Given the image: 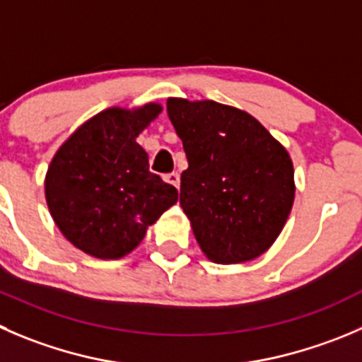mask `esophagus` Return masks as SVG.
Here are the masks:
<instances>
[{"label":"esophagus","instance_id":"obj_1","mask_svg":"<svg viewBox=\"0 0 362 362\" xmlns=\"http://www.w3.org/2000/svg\"><path fill=\"white\" fill-rule=\"evenodd\" d=\"M165 179H167V183L174 185L175 188H179V174H177V172H170V174L165 175Z\"/></svg>","mask_w":362,"mask_h":362}]
</instances>
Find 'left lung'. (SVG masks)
<instances>
[{
	"mask_svg": "<svg viewBox=\"0 0 362 362\" xmlns=\"http://www.w3.org/2000/svg\"><path fill=\"white\" fill-rule=\"evenodd\" d=\"M167 113L188 160L179 204L202 252L222 264L261 256L293 206L288 151L252 115L233 106L172 98Z\"/></svg>",
	"mask_w": 362,
	"mask_h": 362,
	"instance_id": "obj_1",
	"label": "left lung"
}]
</instances>
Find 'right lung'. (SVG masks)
Listing matches in <instances>:
<instances>
[{
    "label": "right lung",
    "mask_w": 362,
    "mask_h": 362,
    "mask_svg": "<svg viewBox=\"0 0 362 362\" xmlns=\"http://www.w3.org/2000/svg\"><path fill=\"white\" fill-rule=\"evenodd\" d=\"M160 105L110 108L78 127L46 174V201L62 235L99 259H119L177 202V190L149 170L136 136Z\"/></svg>",
    "instance_id": "right-lung-1"
}]
</instances>
